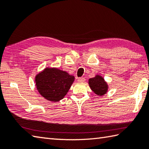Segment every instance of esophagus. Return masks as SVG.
<instances>
[{"mask_svg": "<svg viewBox=\"0 0 149 149\" xmlns=\"http://www.w3.org/2000/svg\"><path fill=\"white\" fill-rule=\"evenodd\" d=\"M85 80H86L85 78H84V77L78 78V82H80V83L84 82H85Z\"/></svg>", "mask_w": 149, "mask_h": 149, "instance_id": "esophagus-1", "label": "esophagus"}]
</instances>
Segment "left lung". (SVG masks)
<instances>
[{"label": "left lung", "instance_id": "8db88e82", "mask_svg": "<svg viewBox=\"0 0 149 149\" xmlns=\"http://www.w3.org/2000/svg\"><path fill=\"white\" fill-rule=\"evenodd\" d=\"M89 86L91 90L99 96H103L107 93L108 89L107 82L101 76L98 74L93 78H89Z\"/></svg>", "mask_w": 149, "mask_h": 149}]
</instances>
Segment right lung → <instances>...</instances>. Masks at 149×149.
I'll return each mask as SVG.
<instances>
[{
	"instance_id": "right-lung-1",
	"label": "right lung",
	"mask_w": 149,
	"mask_h": 149,
	"mask_svg": "<svg viewBox=\"0 0 149 149\" xmlns=\"http://www.w3.org/2000/svg\"><path fill=\"white\" fill-rule=\"evenodd\" d=\"M74 80V77L58 68L47 67L36 76V88L42 97L51 102L63 99Z\"/></svg>"
}]
</instances>
